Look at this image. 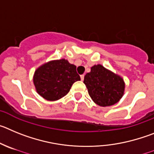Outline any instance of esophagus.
I'll use <instances>...</instances> for the list:
<instances>
[{
    "instance_id": "34e87169",
    "label": "esophagus",
    "mask_w": 154,
    "mask_h": 154,
    "mask_svg": "<svg viewBox=\"0 0 154 154\" xmlns=\"http://www.w3.org/2000/svg\"><path fill=\"white\" fill-rule=\"evenodd\" d=\"M80 79H81V80H84V74H82V75H80Z\"/></svg>"
}]
</instances>
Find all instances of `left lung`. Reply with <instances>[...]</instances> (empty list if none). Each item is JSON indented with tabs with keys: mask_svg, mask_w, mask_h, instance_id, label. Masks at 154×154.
<instances>
[{
	"mask_svg": "<svg viewBox=\"0 0 154 154\" xmlns=\"http://www.w3.org/2000/svg\"><path fill=\"white\" fill-rule=\"evenodd\" d=\"M84 84L93 100L101 106L115 104L123 97L124 80L100 64L94 65L84 77Z\"/></svg>",
	"mask_w": 154,
	"mask_h": 154,
	"instance_id": "8db88e82",
	"label": "left lung"
}]
</instances>
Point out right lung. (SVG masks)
<instances>
[{
    "label": "right lung",
    "mask_w": 154,
    "mask_h": 154,
    "mask_svg": "<svg viewBox=\"0 0 154 154\" xmlns=\"http://www.w3.org/2000/svg\"><path fill=\"white\" fill-rule=\"evenodd\" d=\"M76 66L67 60L48 62L37 69L34 76L37 92L48 100H57L70 91L74 82L80 80Z\"/></svg>",
    "instance_id": "1"
}]
</instances>
